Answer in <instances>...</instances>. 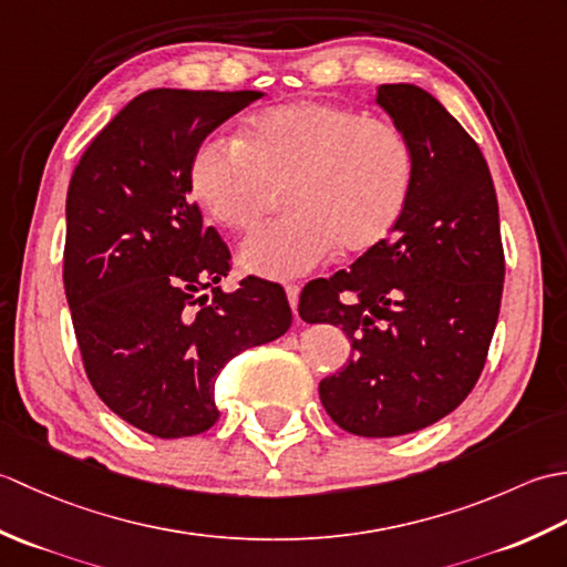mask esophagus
I'll list each match as a JSON object with an SVG mask.
<instances>
[{
  "label": "esophagus",
  "mask_w": 567,
  "mask_h": 567,
  "mask_svg": "<svg viewBox=\"0 0 567 567\" xmlns=\"http://www.w3.org/2000/svg\"><path fill=\"white\" fill-rule=\"evenodd\" d=\"M285 292H287V302H290L295 317H297V305H299V287L297 285H285Z\"/></svg>",
  "instance_id": "esophagus-1"
}]
</instances>
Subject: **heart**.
I'll return each instance as SVG.
<instances>
[{"instance_id":"1","label":"heart","mask_w":567,"mask_h":567,"mask_svg":"<svg viewBox=\"0 0 567 567\" xmlns=\"http://www.w3.org/2000/svg\"><path fill=\"white\" fill-rule=\"evenodd\" d=\"M416 187L404 131L329 100H299L248 116L240 138L209 136L189 163V189L212 221L250 231L287 189L292 214L244 240L240 268L287 280L341 252L378 248Z\"/></svg>"}]
</instances>
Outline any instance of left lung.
<instances>
[{
  "label": "left lung",
  "mask_w": 567,
  "mask_h": 567,
  "mask_svg": "<svg viewBox=\"0 0 567 567\" xmlns=\"http://www.w3.org/2000/svg\"><path fill=\"white\" fill-rule=\"evenodd\" d=\"M416 151V187L392 238L351 270L311 280L307 323L341 327L346 368L319 382L343 431L404 436L451 414L485 368L497 327L504 250L487 161L445 106L416 84H380L378 100Z\"/></svg>",
  "instance_id": "left-lung-1"
}]
</instances>
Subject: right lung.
I'll list each match as a JSON object with an SVG mask.
<instances>
[{"label":"right lung","mask_w":567,"mask_h":567,"mask_svg":"<svg viewBox=\"0 0 567 567\" xmlns=\"http://www.w3.org/2000/svg\"><path fill=\"white\" fill-rule=\"evenodd\" d=\"M262 92L148 90L131 100L72 173L63 282L82 365L100 400L158 439L219 419L214 382L252 346L290 329L280 285L219 282L231 252L189 202L199 143Z\"/></svg>","instance_id":"1"}]
</instances>
